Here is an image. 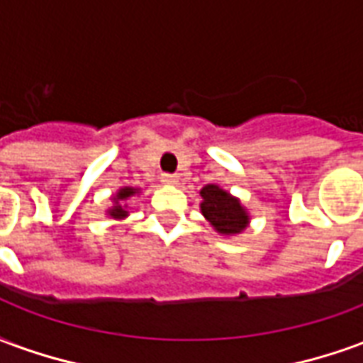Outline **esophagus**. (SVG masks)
I'll use <instances>...</instances> for the list:
<instances>
[{
    "label": "esophagus",
    "mask_w": 363,
    "mask_h": 363,
    "mask_svg": "<svg viewBox=\"0 0 363 363\" xmlns=\"http://www.w3.org/2000/svg\"><path fill=\"white\" fill-rule=\"evenodd\" d=\"M161 182L167 184V186H174V184L179 182V179H177L174 174H163V177H161Z\"/></svg>",
    "instance_id": "1"
}]
</instances>
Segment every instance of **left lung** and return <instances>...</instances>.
Listing matches in <instances>:
<instances>
[{
	"label": "left lung",
	"instance_id": "left-lung-1",
	"mask_svg": "<svg viewBox=\"0 0 363 363\" xmlns=\"http://www.w3.org/2000/svg\"><path fill=\"white\" fill-rule=\"evenodd\" d=\"M200 212L216 233L233 237L243 233L251 223V213L241 204V200L233 196L229 190L221 189L220 184H206L200 190Z\"/></svg>",
	"mask_w": 363,
	"mask_h": 363
}]
</instances>
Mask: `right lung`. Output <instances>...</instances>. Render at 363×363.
<instances>
[{"label":"right lung","instance_id":"obj_1","mask_svg":"<svg viewBox=\"0 0 363 363\" xmlns=\"http://www.w3.org/2000/svg\"><path fill=\"white\" fill-rule=\"evenodd\" d=\"M140 192H142V189H138V186H122V189L116 190V192L111 196L112 204L106 208V216L116 221L126 220L128 216H130V210H128V200L138 196Z\"/></svg>","mask_w":363,"mask_h":363}]
</instances>
